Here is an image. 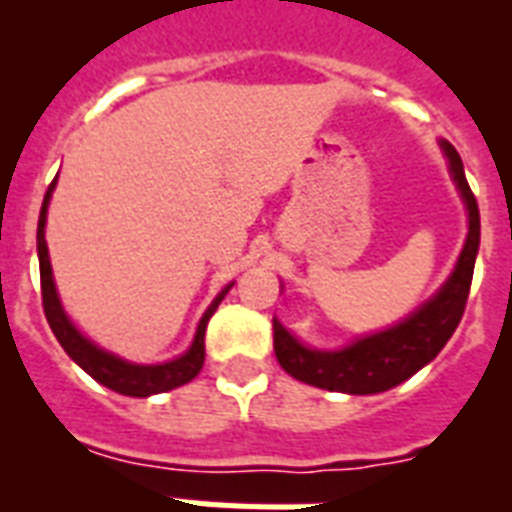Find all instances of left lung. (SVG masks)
Instances as JSON below:
<instances>
[{"instance_id":"8db88e82","label":"left lung","mask_w":512,"mask_h":512,"mask_svg":"<svg viewBox=\"0 0 512 512\" xmlns=\"http://www.w3.org/2000/svg\"><path fill=\"white\" fill-rule=\"evenodd\" d=\"M441 146L449 157L451 176L462 192V200L467 205V221H470L465 248L459 253L457 267L446 285L427 301L425 307H419L411 318H406L395 328L358 339L350 347L336 352L307 350L277 320H272L277 363L293 379L320 387V390L350 392V395L384 392L395 384L406 382L408 376H414L419 368L427 366L457 331L462 312H465L470 283H473L475 253L481 243V216H478V202L467 184L457 149L449 141H441Z\"/></svg>"}]
</instances>
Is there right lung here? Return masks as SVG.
Listing matches in <instances>:
<instances>
[{
    "label": "right lung",
    "instance_id": "obj_1",
    "mask_svg": "<svg viewBox=\"0 0 512 512\" xmlns=\"http://www.w3.org/2000/svg\"><path fill=\"white\" fill-rule=\"evenodd\" d=\"M55 189V181L47 186L45 202L39 211V227H37V253H39V277H42V307H45V318L53 328L55 339L61 342L74 363L79 368H85L87 374L93 376L95 382H101L109 390L120 392V395H133V398H146V395H157V392L176 390L181 384L192 382L194 376L200 374L202 363H205V328L208 320L221 304V299L227 296L232 285H227L224 291L213 299L208 312L202 315L197 334H194L192 347L181 355V358L170 360V363H160V366H136L128 360L117 358L112 352L98 350L93 342H87L85 336L79 334L77 328L71 326L66 312H63L58 293H55L53 269H50V259H47V243H45V221H47V202Z\"/></svg>",
    "mask_w": 512,
    "mask_h": 512
}]
</instances>
